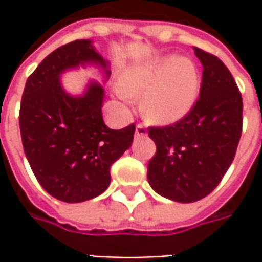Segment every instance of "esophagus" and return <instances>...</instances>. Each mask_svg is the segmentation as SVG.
I'll return each instance as SVG.
<instances>
[{"label": "esophagus", "mask_w": 262, "mask_h": 262, "mask_svg": "<svg viewBox=\"0 0 262 262\" xmlns=\"http://www.w3.org/2000/svg\"><path fill=\"white\" fill-rule=\"evenodd\" d=\"M147 136V128L143 124H138L136 128V137L137 138H141V137Z\"/></svg>", "instance_id": "34e87169"}]
</instances>
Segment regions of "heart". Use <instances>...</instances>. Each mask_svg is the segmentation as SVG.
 Wrapping results in <instances>:
<instances>
[{
	"instance_id": "obj_1",
	"label": "heart",
	"mask_w": 262,
	"mask_h": 262,
	"mask_svg": "<svg viewBox=\"0 0 262 262\" xmlns=\"http://www.w3.org/2000/svg\"><path fill=\"white\" fill-rule=\"evenodd\" d=\"M116 95L129 102L143 96V115L153 124L169 125L182 119L198 97V78L192 62L179 56H165L126 70Z\"/></svg>"
}]
</instances>
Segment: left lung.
I'll return each mask as SVG.
<instances>
[{"label":"left lung","instance_id":"8db88e82","mask_svg":"<svg viewBox=\"0 0 262 262\" xmlns=\"http://www.w3.org/2000/svg\"><path fill=\"white\" fill-rule=\"evenodd\" d=\"M203 64L200 97L182 119L150 126L156 155L147 167L148 184L165 198L194 203L216 188L236 155L242 134V95L227 67L195 48Z\"/></svg>","mask_w":262,"mask_h":262}]
</instances>
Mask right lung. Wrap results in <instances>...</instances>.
Instances as JSON below:
<instances>
[{"label":"right lung","instance_id":"1","mask_svg":"<svg viewBox=\"0 0 262 262\" xmlns=\"http://www.w3.org/2000/svg\"><path fill=\"white\" fill-rule=\"evenodd\" d=\"M86 62L106 68L90 40L59 46L29 76L20 105L29 165L46 192L64 203L100 195L111 184V166L131 147L136 133L134 124L122 129L105 125L100 84L92 83L81 97L64 92L61 73Z\"/></svg>","mask_w":262,"mask_h":262}]
</instances>
